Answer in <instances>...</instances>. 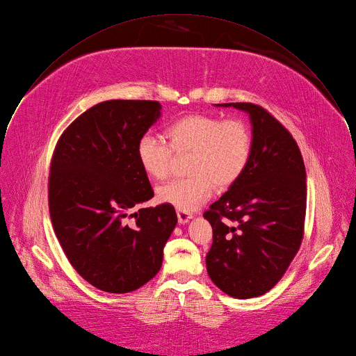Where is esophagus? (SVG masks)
Segmentation results:
<instances>
[{
  "instance_id": "34e87169",
  "label": "esophagus",
  "mask_w": 356,
  "mask_h": 356,
  "mask_svg": "<svg viewBox=\"0 0 356 356\" xmlns=\"http://www.w3.org/2000/svg\"><path fill=\"white\" fill-rule=\"evenodd\" d=\"M177 214H178V221H179V224H186V222H189V221L192 220V217H193L191 213H186V211H182V210H178Z\"/></svg>"
}]
</instances>
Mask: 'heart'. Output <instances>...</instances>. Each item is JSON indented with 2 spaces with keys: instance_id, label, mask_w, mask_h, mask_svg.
Returning a JSON list of instances; mask_svg holds the SVG:
<instances>
[{
  "instance_id": "1",
  "label": "heart",
  "mask_w": 356,
  "mask_h": 356,
  "mask_svg": "<svg viewBox=\"0 0 356 356\" xmlns=\"http://www.w3.org/2000/svg\"><path fill=\"white\" fill-rule=\"evenodd\" d=\"M168 145L160 138L145 134L136 146L142 170L153 179H164L172 153L192 152L191 177L170 181L157 189V197L182 211H193L218 188L232 185L245 171L252 153V135L241 120H221L193 114L174 121L165 129Z\"/></svg>"
}]
</instances>
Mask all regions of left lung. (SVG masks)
<instances>
[{
    "label": "left lung",
    "mask_w": 356,
    "mask_h": 356,
    "mask_svg": "<svg viewBox=\"0 0 356 356\" xmlns=\"http://www.w3.org/2000/svg\"><path fill=\"white\" fill-rule=\"evenodd\" d=\"M216 106L249 115L252 153L243 174L203 214L213 228L206 267L222 292L248 299L270 291L299 250L306 172L295 139L263 107L252 103Z\"/></svg>",
    "instance_id": "obj_1"
}]
</instances>
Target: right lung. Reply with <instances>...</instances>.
Wrapping results in <instances>:
<instances>
[{
  "label": "right lung",
  "instance_id": "add662e5",
  "mask_svg": "<svg viewBox=\"0 0 356 356\" xmlns=\"http://www.w3.org/2000/svg\"><path fill=\"white\" fill-rule=\"evenodd\" d=\"M160 110L150 100L99 103L65 129L54 150L49 204L56 235L74 268L106 292L150 281L178 221L168 203L135 211L154 196L136 146Z\"/></svg>",
  "mask_w": 356,
  "mask_h": 356
}]
</instances>
